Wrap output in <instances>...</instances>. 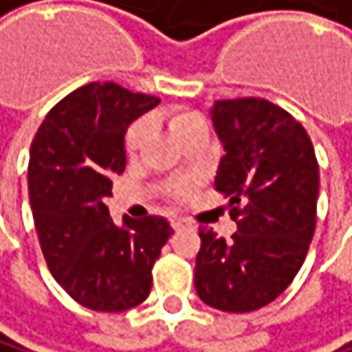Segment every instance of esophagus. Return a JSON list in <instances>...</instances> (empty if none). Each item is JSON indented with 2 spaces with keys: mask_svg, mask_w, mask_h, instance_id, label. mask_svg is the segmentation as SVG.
Segmentation results:
<instances>
[{
  "mask_svg": "<svg viewBox=\"0 0 352 352\" xmlns=\"http://www.w3.org/2000/svg\"><path fill=\"white\" fill-rule=\"evenodd\" d=\"M170 226H173L175 230H182V228L190 226V221H188V219H182V217H175V219L170 221Z\"/></svg>",
  "mask_w": 352,
  "mask_h": 352,
  "instance_id": "esophagus-1",
  "label": "esophagus"
}]
</instances>
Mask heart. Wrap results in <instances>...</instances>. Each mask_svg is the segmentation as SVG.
Wrapping results in <instances>:
<instances>
[{"instance_id": "obj_1", "label": "heart", "mask_w": 352, "mask_h": 352, "mask_svg": "<svg viewBox=\"0 0 352 352\" xmlns=\"http://www.w3.org/2000/svg\"><path fill=\"white\" fill-rule=\"evenodd\" d=\"M196 124H202V120L194 111H175V113L168 116V126H170V131L175 133V137H177V139L188 129H192ZM145 135H147V129H145L143 122H137V124H133L129 129V133H126V152L129 154H135V152L141 150L143 143H145Z\"/></svg>"}]
</instances>
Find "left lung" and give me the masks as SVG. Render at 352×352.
<instances>
[{
	"instance_id": "obj_1",
	"label": "left lung",
	"mask_w": 352,
	"mask_h": 352,
	"mask_svg": "<svg viewBox=\"0 0 352 352\" xmlns=\"http://www.w3.org/2000/svg\"><path fill=\"white\" fill-rule=\"evenodd\" d=\"M223 145L215 190L236 221L232 241L200 226L194 285L223 313H251L289 287L315 234L319 164L304 126L266 99L215 101Z\"/></svg>"
}]
</instances>
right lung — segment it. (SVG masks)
I'll return each mask as SVG.
<instances>
[{
	"instance_id": "1",
	"label": "right lung",
	"mask_w": 352,
	"mask_h": 352,
	"mask_svg": "<svg viewBox=\"0 0 352 352\" xmlns=\"http://www.w3.org/2000/svg\"><path fill=\"white\" fill-rule=\"evenodd\" d=\"M160 103L113 82H92L58 101L31 143L29 200L37 239L58 285L78 304L122 313L152 289V268L173 234L164 217H109L111 177L126 166L124 135Z\"/></svg>"
}]
</instances>
